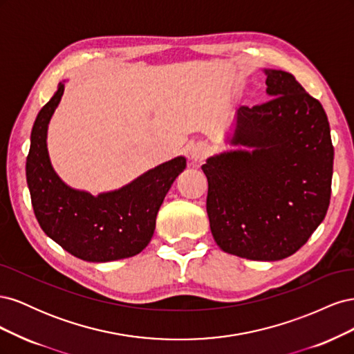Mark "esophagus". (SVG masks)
I'll return each instance as SVG.
<instances>
[{"instance_id":"obj_1","label":"esophagus","mask_w":354,"mask_h":354,"mask_svg":"<svg viewBox=\"0 0 354 354\" xmlns=\"http://www.w3.org/2000/svg\"><path fill=\"white\" fill-rule=\"evenodd\" d=\"M208 153H209V149L203 143H196L189 149V158L194 160V162H201L202 159L207 158Z\"/></svg>"}]
</instances>
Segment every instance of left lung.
<instances>
[{
    "mask_svg": "<svg viewBox=\"0 0 354 354\" xmlns=\"http://www.w3.org/2000/svg\"><path fill=\"white\" fill-rule=\"evenodd\" d=\"M269 102L236 113L227 142L207 159V212L224 252L276 261L297 252L324 221L334 146L328 116L294 75L264 69Z\"/></svg>",
    "mask_w": 354,
    "mask_h": 354,
    "instance_id": "1",
    "label": "left lung"
}]
</instances>
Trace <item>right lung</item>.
Instances as JSON below:
<instances>
[{
	"instance_id": "add662e5",
	"label": "right lung",
	"mask_w": 354,
	"mask_h": 354,
	"mask_svg": "<svg viewBox=\"0 0 354 354\" xmlns=\"http://www.w3.org/2000/svg\"><path fill=\"white\" fill-rule=\"evenodd\" d=\"M63 91L65 84L60 82L30 133L26 181L35 217L48 238L84 261L106 263L137 255L151 242L156 214L186 168V158L177 156L97 196L69 187L53 169L47 149L48 124Z\"/></svg>"
}]
</instances>
